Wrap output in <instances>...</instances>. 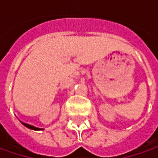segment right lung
<instances>
[{
	"label": "right lung",
	"mask_w": 158,
	"mask_h": 158,
	"mask_svg": "<svg viewBox=\"0 0 158 158\" xmlns=\"http://www.w3.org/2000/svg\"><path fill=\"white\" fill-rule=\"evenodd\" d=\"M21 122H22V121H21ZM22 124L23 125V126H25V127H28V128H30V129H32V130H36V131L43 130V128H39V127H34V126L26 124V123H23V122H22Z\"/></svg>",
	"instance_id": "obj_1"
}]
</instances>
